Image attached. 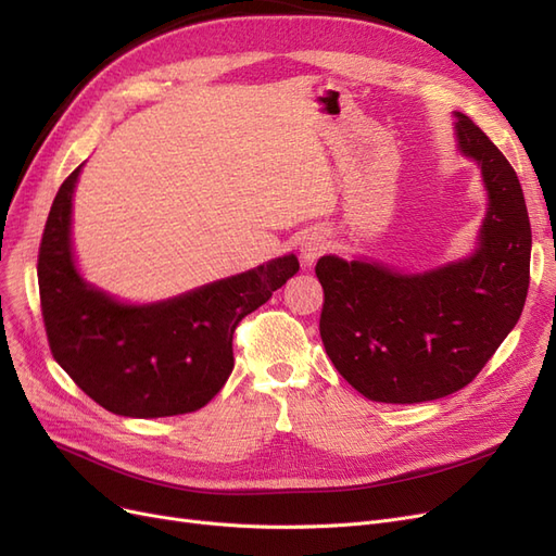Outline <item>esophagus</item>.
Masks as SVG:
<instances>
[{"label": "esophagus", "instance_id": "esophagus-1", "mask_svg": "<svg viewBox=\"0 0 556 556\" xmlns=\"http://www.w3.org/2000/svg\"><path fill=\"white\" fill-rule=\"evenodd\" d=\"M327 243L323 239H306V243H301V255H304L306 262H315L319 255H323Z\"/></svg>", "mask_w": 556, "mask_h": 556}]
</instances>
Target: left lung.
<instances>
[{"mask_svg":"<svg viewBox=\"0 0 556 556\" xmlns=\"http://www.w3.org/2000/svg\"><path fill=\"white\" fill-rule=\"evenodd\" d=\"M457 117L459 150L480 164L490 192L476 255L419 276L333 255L315 266L327 355L371 401L419 403L459 392L525 308L531 225L521 185L490 137L470 117Z\"/></svg>","mask_w":556,"mask_h":556,"instance_id":"8db88e82","label":"left lung"}]
</instances>
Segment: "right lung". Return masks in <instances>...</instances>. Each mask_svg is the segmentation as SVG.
<instances>
[{"label":"right lung","mask_w":556,"mask_h":556,"mask_svg":"<svg viewBox=\"0 0 556 556\" xmlns=\"http://www.w3.org/2000/svg\"><path fill=\"white\" fill-rule=\"evenodd\" d=\"M78 169L60 185L39 245L50 352L99 406L125 417L204 408L233 368V331L296 271L294 255L153 306L117 304L78 276L70 225Z\"/></svg>","instance_id":"obj_1"}]
</instances>
